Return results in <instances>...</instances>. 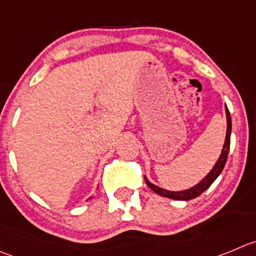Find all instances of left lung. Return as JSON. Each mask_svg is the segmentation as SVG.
<instances>
[{"label":"left lung","instance_id":"8db88e82","mask_svg":"<svg viewBox=\"0 0 256 256\" xmlns=\"http://www.w3.org/2000/svg\"><path fill=\"white\" fill-rule=\"evenodd\" d=\"M225 112H226V122H228V128H226V137H225V143H224L222 150H221V154L218 157V160H216V163L214 164V167L211 168V171L204 177L198 184H196L194 186L190 187L187 190H182V191H170V190L162 188V187L157 186V184H152L150 180L147 178V176H144L146 184H148L152 191H154L156 194H160L163 197H167V198H172V200H178V201H188V200L194 198V197L200 196V194L205 192L211 184H214L216 178L220 176V174L222 172L224 167H225L226 160H228V150H230V137H231V116H230V112H228V106L225 104Z\"/></svg>","mask_w":256,"mask_h":256}]
</instances>
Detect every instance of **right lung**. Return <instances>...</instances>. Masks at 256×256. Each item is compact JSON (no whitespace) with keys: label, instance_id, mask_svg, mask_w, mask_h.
Instances as JSON below:
<instances>
[{"label":"right lung","instance_id":"1","mask_svg":"<svg viewBox=\"0 0 256 256\" xmlns=\"http://www.w3.org/2000/svg\"><path fill=\"white\" fill-rule=\"evenodd\" d=\"M89 198H90V197H89Z\"/></svg>","mask_w":256,"mask_h":256}]
</instances>
